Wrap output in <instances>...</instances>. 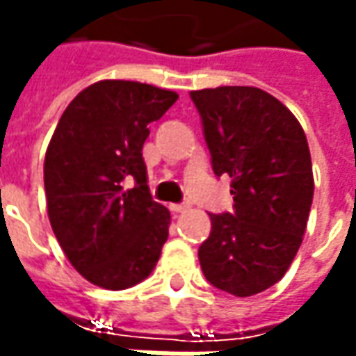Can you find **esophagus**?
I'll use <instances>...</instances> for the list:
<instances>
[{
    "instance_id": "34e87169",
    "label": "esophagus",
    "mask_w": 356,
    "mask_h": 356,
    "mask_svg": "<svg viewBox=\"0 0 356 356\" xmlns=\"http://www.w3.org/2000/svg\"><path fill=\"white\" fill-rule=\"evenodd\" d=\"M188 208H190L188 204H170V210L174 213H182V212H186Z\"/></svg>"
}]
</instances>
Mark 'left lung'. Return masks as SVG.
<instances>
[{
	"instance_id": "left-lung-1",
	"label": "left lung",
	"mask_w": 356,
	"mask_h": 356,
	"mask_svg": "<svg viewBox=\"0 0 356 356\" xmlns=\"http://www.w3.org/2000/svg\"><path fill=\"white\" fill-rule=\"evenodd\" d=\"M216 176L232 178L234 212L210 213L198 250L213 287L250 297L275 285L299 250L313 202L305 132L293 113L255 87L190 92Z\"/></svg>"
}]
</instances>
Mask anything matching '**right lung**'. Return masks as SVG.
I'll return each instance as SVG.
<instances>
[{"label": "right lung", "mask_w": 356, "mask_h": 356, "mask_svg": "<svg viewBox=\"0 0 356 356\" xmlns=\"http://www.w3.org/2000/svg\"><path fill=\"white\" fill-rule=\"evenodd\" d=\"M178 101L174 90L136 81H99L65 108L45 154L53 234L71 266L104 289L150 275L170 212L146 184L148 124Z\"/></svg>", "instance_id": "right-lung-1"}]
</instances>
